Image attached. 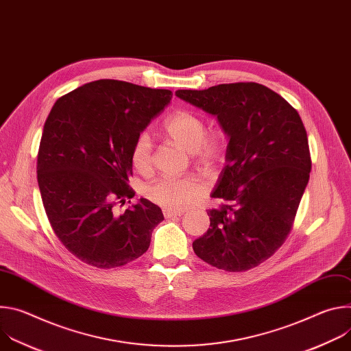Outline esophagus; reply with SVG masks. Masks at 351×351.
I'll use <instances>...</instances> for the list:
<instances>
[{
  "label": "esophagus",
  "mask_w": 351,
  "mask_h": 351,
  "mask_svg": "<svg viewBox=\"0 0 351 351\" xmlns=\"http://www.w3.org/2000/svg\"><path fill=\"white\" fill-rule=\"evenodd\" d=\"M182 214H183L182 211H176V210H164L165 218H175V217H180Z\"/></svg>",
  "instance_id": "esophagus-1"
}]
</instances>
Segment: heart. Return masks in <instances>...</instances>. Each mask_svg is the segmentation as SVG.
<instances>
[{"instance_id": "obj_1", "label": "heart", "mask_w": 351, "mask_h": 351, "mask_svg": "<svg viewBox=\"0 0 351 351\" xmlns=\"http://www.w3.org/2000/svg\"><path fill=\"white\" fill-rule=\"evenodd\" d=\"M162 130L168 138L191 153L193 158L204 167L214 165L223 154L226 138L222 130H206L202 117L191 111L171 114ZM153 144L147 134H140L132 148V164L138 172H148L153 164ZM206 194V184L195 176H164L149 184L145 195L149 202L165 210H183Z\"/></svg>"}]
</instances>
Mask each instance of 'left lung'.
I'll list each match as a JSON object with an SVG mask.
<instances>
[{"mask_svg":"<svg viewBox=\"0 0 351 351\" xmlns=\"http://www.w3.org/2000/svg\"><path fill=\"white\" fill-rule=\"evenodd\" d=\"M186 103L215 115L229 143L211 197L210 228L193 241L197 257L228 272L252 269L283 244L310 179L307 132L298 112L254 82L178 90Z\"/></svg>","mask_w":351,"mask_h":351,"instance_id":"1","label":"left lung"}]
</instances>
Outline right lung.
<instances>
[{
  "label": "right lung",
  "instance_id": "1",
  "mask_svg": "<svg viewBox=\"0 0 351 351\" xmlns=\"http://www.w3.org/2000/svg\"><path fill=\"white\" fill-rule=\"evenodd\" d=\"M172 98L171 90L101 79L58 98L37 156L43 206L60 241L80 261L110 269L143 256L164 219L129 186L132 148ZM130 203V202H129Z\"/></svg>",
  "mask_w": 351,
  "mask_h": 351
}]
</instances>
